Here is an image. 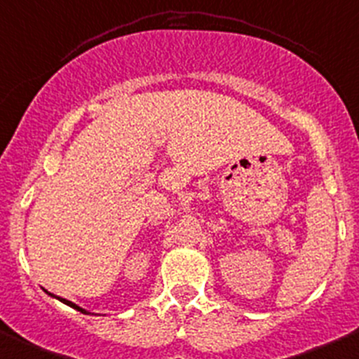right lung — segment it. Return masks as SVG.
<instances>
[{
	"label": "right lung",
	"mask_w": 359,
	"mask_h": 359,
	"mask_svg": "<svg viewBox=\"0 0 359 359\" xmlns=\"http://www.w3.org/2000/svg\"><path fill=\"white\" fill-rule=\"evenodd\" d=\"M47 292V291H46ZM47 294L49 296H53V298H56V299H60L61 303H65V305H68V306H72V309L74 310H77V312H81V313H86V316H91V312H88V310H84V309H81L79 305H75V303H72V302H68V299H65V298H57V296H54V294H50V292H47Z\"/></svg>",
	"instance_id": "add662e5"
}]
</instances>
